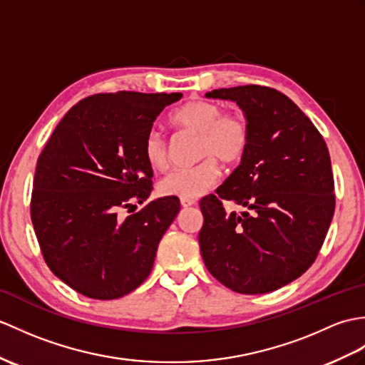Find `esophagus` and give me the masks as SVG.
<instances>
[{"label": "esophagus", "instance_id": "34e87169", "mask_svg": "<svg viewBox=\"0 0 365 365\" xmlns=\"http://www.w3.org/2000/svg\"><path fill=\"white\" fill-rule=\"evenodd\" d=\"M180 203H182L183 208H188V207L196 205V200H194V199H180Z\"/></svg>", "mask_w": 365, "mask_h": 365}]
</instances>
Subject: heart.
Instances as JSON below:
<instances>
[{
  "mask_svg": "<svg viewBox=\"0 0 365 365\" xmlns=\"http://www.w3.org/2000/svg\"><path fill=\"white\" fill-rule=\"evenodd\" d=\"M171 123L179 129L197 135V158L192 168L174 169L166 174L158 188L165 196L194 199L205 194L217 183L219 166H233L244 158L250 144V125L242 112H224L211 101H190L171 115ZM143 155L152 169L162 171L168 166V148L162 135L150 130L143 143Z\"/></svg>",
  "mask_w": 365,
  "mask_h": 365,
  "instance_id": "b5f03b06",
  "label": "heart"
}]
</instances>
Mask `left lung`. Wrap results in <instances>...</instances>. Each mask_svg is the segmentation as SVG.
<instances>
[{
  "instance_id": "8db88e82",
  "label": "left lung",
  "mask_w": 365,
  "mask_h": 365,
  "mask_svg": "<svg viewBox=\"0 0 365 365\" xmlns=\"http://www.w3.org/2000/svg\"><path fill=\"white\" fill-rule=\"evenodd\" d=\"M207 98L238 104L250 125L241 165L200 200L199 244L210 274L240 294H266L294 282L316 261L334 215L327 143L282 91L219 88ZM222 200L245 207L228 214Z\"/></svg>"
}]
</instances>
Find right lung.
<instances>
[{
  "instance_id": "1",
  "label": "right lung",
  "mask_w": 365,
  "mask_h": 365,
  "mask_svg": "<svg viewBox=\"0 0 365 365\" xmlns=\"http://www.w3.org/2000/svg\"><path fill=\"white\" fill-rule=\"evenodd\" d=\"M182 93H98L73 106L37 160L31 219L41 255L71 289L96 300L132 292L154 266L158 242L180 210L152 200L143 143Z\"/></svg>"
}]
</instances>
